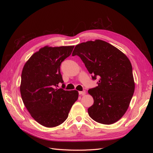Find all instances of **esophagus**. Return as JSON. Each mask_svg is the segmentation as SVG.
<instances>
[{
  "label": "esophagus",
  "instance_id": "34e87169",
  "mask_svg": "<svg viewBox=\"0 0 153 153\" xmlns=\"http://www.w3.org/2000/svg\"><path fill=\"white\" fill-rule=\"evenodd\" d=\"M78 93H79V94H80V95H85V94H86V91H80L79 92H78Z\"/></svg>",
  "mask_w": 153,
  "mask_h": 153
}]
</instances>
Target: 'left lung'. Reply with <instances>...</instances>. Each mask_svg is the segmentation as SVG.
Here are the masks:
<instances>
[{
    "mask_svg": "<svg viewBox=\"0 0 153 153\" xmlns=\"http://www.w3.org/2000/svg\"><path fill=\"white\" fill-rule=\"evenodd\" d=\"M72 55L80 57L92 80L99 78L98 85L88 91L94 99L88 108L89 116L103 124L119 121L126 112L135 91L128 58L113 45L100 39L77 45Z\"/></svg>",
    "mask_w": 153,
    "mask_h": 153,
    "instance_id": "left-lung-1",
    "label": "left lung"
}]
</instances>
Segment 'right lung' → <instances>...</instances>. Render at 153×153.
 I'll return each instance as SVG.
<instances>
[{
    "instance_id": "right-lung-1",
    "label": "right lung",
    "mask_w": 153,
    "mask_h": 153,
    "mask_svg": "<svg viewBox=\"0 0 153 153\" xmlns=\"http://www.w3.org/2000/svg\"><path fill=\"white\" fill-rule=\"evenodd\" d=\"M74 46L41 48L27 61L21 76L20 93L25 107L36 121L47 128L61 124L78 98L77 91L58 89L64 81L61 64Z\"/></svg>"
}]
</instances>
